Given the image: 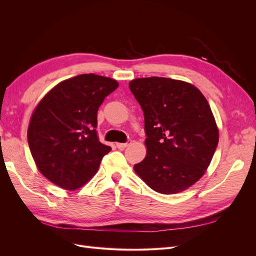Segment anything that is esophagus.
<instances>
[{"label": "esophagus", "mask_w": 256, "mask_h": 256, "mask_svg": "<svg viewBox=\"0 0 256 256\" xmlns=\"http://www.w3.org/2000/svg\"><path fill=\"white\" fill-rule=\"evenodd\" d=\"M130 144H131V141H128L126 143H116V147H118V148H120V150H124V148H126V147Z\"/></svg>", "instance_id": "1"}]
</instances>
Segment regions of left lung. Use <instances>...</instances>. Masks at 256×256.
<instances>
[{
	"mask_svg": "<svg viewBox=\"0 0 256 256\" xmlns=\"http://www.w3.org/2000/svg\"><path fill=\"white\" fill-rule=\"evenodd\" d=\"M129 88L144 113L147 154L136 173L156 192L174 194L203 176L219 142L210 106L196 86L160 76Z\"/></svg>",
	"mask_w": 256,
	"mask_h": 256,
	"instance_id": "left-lung-1",
	"label": "left lung"
}]
</instances>
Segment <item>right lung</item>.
I'll return each instance as SVG.
<instances>
[{
  "label": "right lung",
  "mask_w": 256,
  "mask_h": 256,
  "mask_svg": "<svg viewBox=\"0 0 256 256\" xmlns=\"http://www.w3.org/2000/svg\"><path fill=\"white\" fill-rule=\"evenodd\" d=\"M118 88L106 76L84 74L54 86L30 118L28 142L38 170L60 188H80L96 174L111 147L99 141L97 111Z\"/></svg>",
  "instance_id": "add662e5"
}]
</instances>
